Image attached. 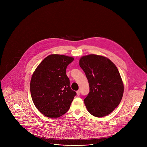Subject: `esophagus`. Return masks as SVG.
<instances>
[{"label":"esophagus","mask_w":147,"mask_h":147,"mask_svg":"<svg viewBox=\"0 0 147 147\" xmlns=\"http://www.w3.org/2000/svg\"><path fill=\"white\" fill-rule=\"evenodd\" d=\"M77 94L78 96H79V95H80V91H79V90H78V91H77Z\"/></svg>","instance_id":"obj_1"}]
</instances>
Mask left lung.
<instances>
[{"label":"left lung","instance_id":"left-lung-1","mask_svg":"<svg viewBox=\"0 0 147 147\" xmlns=\"http://www.w3.org/2000/svg\"><path fill=\"white\" fill-rule=\"evenodd\" d=\"M79 65L90 87V91L84 99L88 111L97 117L109 115L119 106L124 91L116 66L107 58L96 55L82 57Z\"/></svg>","mask_w":147,"mask_h":147}]
</instances>
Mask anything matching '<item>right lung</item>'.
I'll return each mask as SVG.
<instances>
[{
	"mask_svg": "<svg viewBox=\"0 0 147 147\" xmlns=\"http://www.w3.org/2000/svg\"><path fill=\"white\" fill-rule=\"evenodd\" d=\"M74 58L59 55L46 57L35 69L30 82L34 104L45 116L55 119L68 111L77 93L71 89L66 74Z\"/></svg>",
	"mask_w": 147,
	"mask_h": 147,
	"instance_id": "1",
	"label": "right lung"
}]
</instances>
